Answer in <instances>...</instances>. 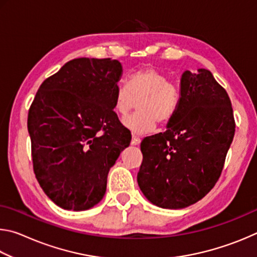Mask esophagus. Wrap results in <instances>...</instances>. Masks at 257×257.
<instances>
[{
    "label": "esophagus",
    "mask_w": 257,
    "mask_h": 257,
    "mask_svg": "<svg viewBox=\"0 0 257 257\" xmlns=\"http://www.w3.org/2000/svg\"><path fill=\"white\" fill-rule=\"evenodd\" d=\"M141 144V138L136 135H133V139H132V145H139Z\"/></svg>",
    "instance_id": "1"
}]
</instances>
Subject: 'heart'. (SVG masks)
Instances as JSON below:
<instances>
[{
    "label": "heart",
    "instance_id": "b5f03b06",
    "mask_svg": "<svg viewBox=\"0 0 257 257\" xmlns=\"http://www.w3.org/2000/svg\"><path fill=\"white\" fill-rule=\"evenodd\" d=\"M138 105L141 113L123 120V124L135 134L153 132L156 121L164 124L176 114L180 104L179 86L169 81L168 76L154 68L145 67L134 71L127 84L116 86L113 94V107L116 114L127 115Z\"/></svg>",
    "mask_w": 257,
    "mask_h": 257
}]
</instances>
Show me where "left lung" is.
<instances>
[{
	"label": "left lung",
	"mask_w": 257,
	"mask_h": 257,
	"mask_svg": "<svg viewBox=\"0 0 257 257\" xmlns=\"http://www.w3.org/2000/svg\"><path fill=\"white\" fill-rule=\"evenodd\" d=\"M180 93L167 130L143 139L137 175L144 196L170 210L193 205L214 187L236 128L230 98L211 71L186 70Z\"/></svg>",
	"instance_id": "1"
}]
</instances>
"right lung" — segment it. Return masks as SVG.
<instances>
[{
  "mask_svg": "<svg viewBox=\"0 0 257 257\" xmlns=\"http://www.w3.org/2000/svg\"><path fill=\"white\" fill-rule=\"evenodd\" d=\"M118 60L79 58L43 81L28 113L34 172L52 202L85 211L102 201L107 175L132 134L113 111Z\"/></svg>",
  "mask_w": 257,
  "mask_h": 257,
  "instance_id": "1",
  "label": "right lung"
}]
</instances>
